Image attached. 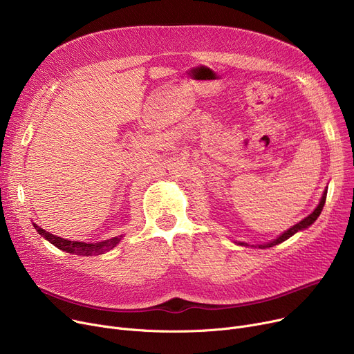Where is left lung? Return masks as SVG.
<instances>
[{
  "instance_id": "8db88e82",
  "label": "left lung",
  "mask_w": 354,
  "mask_h": 354,
  "mask_svg": "<svg viewBox=\"0 0 354 354\" xmlns=\"http://www.w3.org/2000/svg\"><path fill=\"white\" fill-rule=\"evenodd\" d=\"M326 198H327V189L324 191V194H323V198H322V201H320V203H319V207L314 209V212L313 214H310L307 218H304L303 221H300L299 224H295L294 227H291L290 230H287L284 234H281L280 236H278L277 239H274V241H271V243H268V244H264V245H258V248H270V247H272V245H277V244H281L283 241H286V239H288L290 236H292L295 232H299V231H301V230H304V228H307V227H310L313 222L319 218V215L322 214V211H323V207H324V203H326ZM239 245H247L245 243H238Z\"/></svg>"
}]
</instances>
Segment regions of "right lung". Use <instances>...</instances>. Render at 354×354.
I'll use <instances>...</instances> for the list:
<instances>
[{"instance_id":"right-lung-1","label":"right lung","mask_w":354,"mask_h":354,"mask_svg":"<svg viewBox=\"0 0 354 354\" xmlns=\"http://www.w3.org/2000/svg\"><path fill=\"white\" fill-rule=\"evenodd\" d=\"M34 228L37 230L41 236H44L47 241L57 247L62 251L70 252V254H76V255H83V257H90V255H100L104 254L107 251H110L113 247H116L119 244V241L122 236H115L103 241V243H96V244H87V243H77V241H68V239H63L60 236H55L47 231H44L43 228H40L39 225L34 224Z\"/></svg>"}]
</instances>
